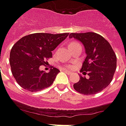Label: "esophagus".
<instances>
[{"label": "esophagus", "instance_id": "esophagus-1", "mask_svg": "<svg viewBox=\"0 0 126 126\" xmlns=\"http://www.w3.org/2000/svg\"><path fill=\"white\" fill-rule=\"evenodd\" d=\"M66 73H67L68 75H71L72 74V72H69V71H65Z\"/></svg>", "mask_w": 126, "mask_h": 126}]
</instances>
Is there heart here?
<instances>
[{"instance_id": "heart-1", "label": "heart", "mask_w": 126, "mask_h": 126, "mask_svg": "<svg viewBox=\"0 0 126 126\" xmlns=\"http://www.w3.org/2000/svg\"><path fill=\"white\" fill-rule=\"evenodd\" d=\"M76 45H79V44L78 42H72L71 43H70V46ZM73 66H74V65H66L65 66V67L67 68V69H72V68H73Z\"/></svg>"}]
</instances>
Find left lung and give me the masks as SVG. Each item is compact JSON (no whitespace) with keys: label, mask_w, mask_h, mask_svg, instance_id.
<instances>
[{"label":"left lung","mask_w":126,"mask_h":126,"mask_svg":"<svg viewBox=\"0 0 126 126\" xmlns=\"http://www.w3.org/2000/svg\"><path fill=\"white\" fill-rule=\"evenodd\" d=\"M74 37L84 45L86 57L81 72L89 78L80 75L78 82L74 84L75 90L84 95H93L102 91L111 83L116 68V56L110 44L104 37L93 32L72 33Z\"/></svg>","instance_id":"1"}]
</instances>
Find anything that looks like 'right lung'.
Returning <instances> with one entry per match:
<instances>
[{
  "label": "right lung",
  "instance_id": "1",
  "mask_svg": "<svg viewBox=\"0 0 126 126\" xmlns=\"http://www.w3.org/2000/svg\"><path fill=\"white\" fill-rule=\"evenodd\" d=\"M60 34L37 33L21 37L12 48L10 54L11 71L23 89L36 92L53 84L59 70L51 67L49 72L40 70L46 60L52 57L51 51L67 37Z\"/></svg>",
  "mask_w": 126,
  "mask_h": 126
}]
</instances>
